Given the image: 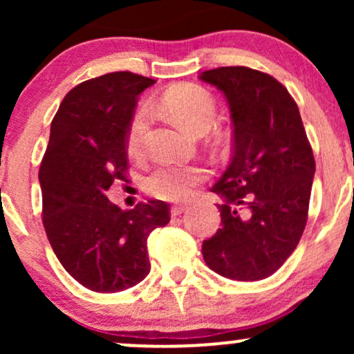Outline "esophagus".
I'll return each instance as SVG.
<instances>
[{
	"mask_svg": "<svg viewBox=\"0 0 354 354\" xmlns=\"http://www.w3.org/2000/svg\"><path fill=\"white\" fill-rule=\"evenodd\" d=\"M186 209H188V205H174L171 206V214L173 216H178V214L185 213Z\"/></svg>",
	"mask_w": 354,
	"mask_h": 354,
	"instance_id": "obj_1",
	"label": "esophagus"
}]
</instances>
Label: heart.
I'll list each match as a JSON object with an SVG mask.
<instances>
[{
	"label": "heart",
	"instance_id": "heart-1",
	"mask_svg": "<svg viewBox=\"0 0 354 354\" xmlns=\"http://www.w3.org/2000/svg\"><path fill=\"white\" fill-rule=\"evenodd\" d=\"M161 108L186 131L193 135L208 131L216 120V101L213 95L198 84H181L161 96ZM149 115L145 108L136 109L128 126L126 145L133 156L143 151ZM205 169L196 165L161 163L146 176L145 189L154 198L180 201L189 198L205 180Z\"/></svg>",
	"mask_w": 354,
	"mask_h": 354
}]
</instances>
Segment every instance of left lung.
<instances>
[{"instance_id":"1","label":"left lung","mask_w":354,"mask_h":354,"mask_svg":"<svg viewBox=\"0 0 354 354\" xmlns=\"http://www.w3.org/2000/svg\"><path fill=\"white\" fill-rule=\"evenodd\" d=\"M200 80L226 96L233 121V156L211 188L225 200L221 228L203 241V258L225 278L265 279L290 258L306 226L311 145L298 104L273 76L223 66Z\"/></svg>"}]
</instances>
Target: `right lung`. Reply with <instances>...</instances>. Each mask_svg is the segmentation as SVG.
<instances>
[{
	"instance_id": "right-lung-1",
	"label": "right lung",
	"mask_w": 354,
	"mask_h": 354,
	"mask_svg": "<svg viewBox=\"0 0 354 354\" xmlns=\"http://www.w3.org/2000/svg\"><path fill=\"white\" fill-rule=\"evenodd\" d=\"M154 80L108 73L75 86L53 118L39 166L43 225L56 258L80 284L118 293L149 273L148 236L169 223V205L138 203L123 211L106 198L128 174V126L138 95Z\"/></svg>"
}]
</instances>
